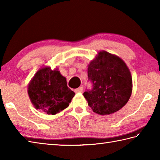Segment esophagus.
Instances as JSON below:
<instances>
[{"label":"esophagus","instance_id":"1","mask_svg":"<svg viewBox=\"0 0 160 160\" xmlns=\"http://www.w3.org/2000/svg\"><path fill=\"white\" fill-rule=\"evenodd\" d=\"M83 91V88L82 87H80L79 88H78V89H75V92L76 93H78V92H82Z\"/></svg>","mask_w":160,"mask_h":160}]
</instances>
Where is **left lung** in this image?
<instances>
[{"instance_id": "1", "label": "left lung", "mask_w": 160, "mask_h": 160, "mask_svg": "<svg viewBox=\"0 0 160 160\" xmlns=\"http://www.w3.org/2000/svg\"><path fill=\"white\" fill-rule=\"evenodd\" d=\"M87 73L93 89L83 95L95 113L112 114L128 102L132 93V77L120 58L101 51L88 65Z\"/></svg>"}]
</instances>
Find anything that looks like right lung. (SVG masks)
<instances>
[{
    "mask_svg": "<svg viewBox=\"0 0 160 160\" xmlns=\"http://www.w3.org/2000/svg\"><path fill=\"white\" fill-rule=\"evenodd\" d=\"M28 95L36 109L55 115L69 107L75 93L57 69H40L28 84Z\"/></svg>",
    "mask_w": 160,
    "mask_h": 160,
    "instance_id": "obj_1",
    "label": "right lung"
}]
</instances>
